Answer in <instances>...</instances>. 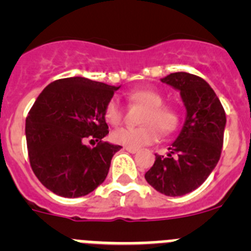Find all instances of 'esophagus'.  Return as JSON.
<instances>
[{
	"mask_svg": "<svg viewBox=\"0 0 251 251\" xmlns=\"http://www.w3.org/2000/svg\"><path fill=\"white\" fill-rule=\"evenodd\" d=\"M124 150L128 151V152H129V153H137V152H138V150H137V148H128V147H126V148H124Z\"/></svg>",
	"mask_w": 251,
	"mask_h": 251,
	"instance_id": "esophagus-1",
	"label": "esophagus"
}]
</instances>
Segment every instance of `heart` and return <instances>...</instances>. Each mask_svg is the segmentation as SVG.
Returning <instances> with one entry per match:
<instances>
[{
  "label": "heart",
  "instance_id": "heart-1",
  "mask_svg": "<svg viewBox=\"0 0 251 251\" xmlns=\"http://www.w3.org/2000/svg\"><path fill=\"white\" fill-rule=\"evenodd\" d=\"M128 100L133 105L143 106L139 127H127L112 133V139L117 145L128 148H139L156 142L159 130L171 134L178 128L179 113L174 106L163 104V95L151 88H139L128 93ZM105 119L112 126H119L124 112L117 99L108 101L104 110Z\"/></svg>",
  "mask_w": 251,
  "mask_h": 251
}]
</instances>
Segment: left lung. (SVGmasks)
Wrapping results in <instances>:
<instances>
[{"instance_id":"1","label":"left lung","mask_w":251,"mask_h":251,"mask_svg":"<svg viewBox=\"0 0 251 251\" xmlns=\"http://www.w3.org/2000/svg\"><path fill=\"white\" fill-rule=\"evenodd\" d=\"M179 90L187 117L183 128L168 150L156 154L146 172L147 182L166 196H182L200 187L220 159L226 115L217 95L202 77L172 73L162 79Z\"/></svg>"}]
</instances>
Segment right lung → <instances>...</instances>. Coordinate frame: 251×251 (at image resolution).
Instances as JSON below:
<instances>
[{"mask_svg": "<svg viewBox=\"0 0 251 251\" xmlns=\"http://www.w3.org/2000/svg\"><path fill=\"white\" fill-rule=\"evenodd\" d=\"M119 86L85 77H65L49 84L26 118V143L35 176L63 197L90 194L104 182L121 146L103 141L109 133L105 106ZM86 139L97 142L95 148Z\"/></svg>", "mask_w": 251, "mask_h": 251, "instance_id": "right-lung-1", "label": "right lung"}]
</instances>
